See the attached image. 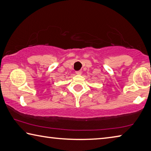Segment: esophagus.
Here are the masks:
<instances>
[{
  "label": "esophagus",
  "mask_w": 151,
  "mask_h": 151,
  "mask_svg": "<svg viewBox=\"0 0 151 151\" xmlns=\"http://www.w3.org/2000/svg\"><path fill=\"white\" fill-rule=\"evenodd\" d=\"M76 73L77 74V75H81V71H76Z\"/></svg>",
  "instance_id": "1"
}]
</instances>
